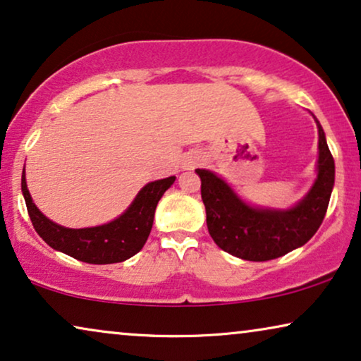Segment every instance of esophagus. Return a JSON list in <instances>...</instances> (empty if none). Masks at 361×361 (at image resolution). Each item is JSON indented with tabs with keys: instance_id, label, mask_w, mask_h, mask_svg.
Here are the masks:
<instances>
[{
	"instance_id": "obj_1",
	"label": "esophagus",
	"mask_w": 361,
	"mask_h": 361,
	"mask_svg": "<svg viewBox=\"0 0 361 361\" xmlns=\"http://www.w3.org/2000/svg\"><path fill=\"white\" fill-rule=\"evenodd\" d=\"M192 164H195V162H194V161H192V162H187V164H185V169H189V167H192Z\"/></svg>"
}]
</instances>
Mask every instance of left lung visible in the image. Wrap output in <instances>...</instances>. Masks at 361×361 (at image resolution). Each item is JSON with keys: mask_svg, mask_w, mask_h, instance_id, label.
<instances>
[{"mask_svg": "<svg viewBox=\"0 0 361 361\" xmlns=\"http://www.w3.org/2000/svg\"><path fill=\"white\" fill-rule=\"evenodd\" d=\"M317 121V120H315ZM317 179L289 210L250 207L214 172L195 169L202 185L207 228L226 253L246 261H269L307 243L322 225L335 182V162L319 125Z\"/></svg>", "mask_w": 361, "mask_h": 361, "instance_id": "8db88e82", "label": "left lung"}]
</instances>
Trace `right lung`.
<instances>
[{
    "label": "right lung",
    "instance_id": "right-lung-1",
    "mask_svg": "<svg viewBox=\"0 0 361 361\" xmlns=\"http://www.w3.org/2000/svg\"><path fill=\"white\" fill-rule=\"evenodd\" d=\"M174 180L176 177L171 176L167 179L149 182L140 190L125 214L116 220L100 226L78 230L54 224L39 212L27 190L24 172L21 189L32 226L51 248L62 251L83 263L111 264L131 258L145 246L151 233L157 202L174 184Z\"/></svg>",
    "mask_w": 361,
    "mask_h": 361
}]
</instances>
